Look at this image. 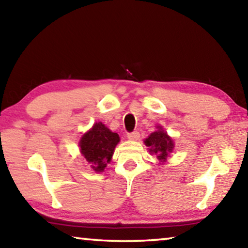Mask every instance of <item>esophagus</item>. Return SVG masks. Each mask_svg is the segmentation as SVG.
Segmentation results:
<instances>
[{
  "instance_id": "1",
  "label": "esophagus",
  "mask_w": 248,
  "mask_h": 248,
  "mask_svg": "<svg viewBox=\"0 0 248 248\" xmlns=\"http://www.w3.org/2000/svg\"><path fill=\"white\" fill-rule=\"evenodd\" d=\"M127 137L131 140H139V137H140V133L137 132V131L131 132V133L127 134Z\"/></svg>"
}]
</instances>
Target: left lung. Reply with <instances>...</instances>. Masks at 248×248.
I'll use <instances>...</instances> for the list:
<instances>
[{"mask_svg": "<svg viewBox=\"0 0 248 248\" xmlns=\"http://www.w3.org/2000/svg\"><path fill=\"white\" fill-rule=\"evenodd\" d=\"M157 128L158 131L152 133L148 136V139H146L145 144L148 147H151L149 152L156 154L158 159L165 160L166 157L168 156V153L172 151L173 143L171 139L167 135V133L162 131L160 126Z\"/></svg>", "mask_w": 248, "mask_h": 248, "instance_id": "1", "label": "left lung"}]
</instances>
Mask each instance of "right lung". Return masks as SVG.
<instances>
[{"label": "right lung", "instance_id": "obj_1", "mask_svg": "<svg viewBox=\"0 0 248 248\" xmlns=\"http://www.w3.org/2000/svg\"><path fill=\"white\" fill-rule=\"evenodd\" d=\"M120 141L117 133H113L104 124L95 123L91 131L80 140L81 154L94 171L101 172L109 162L114 148Z\"/></svg>", "mask_w": 248, "mask_h": 248}]
</instances>
